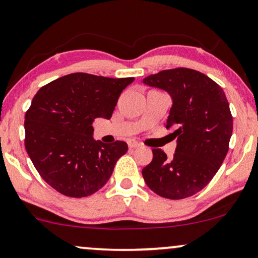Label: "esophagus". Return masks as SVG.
I'll return each mask as SVG.
<instances>
[{"instance_id": "obj_1", "label": "esophagus", "mask_w": 258, "mask_h": 258, "mask_svg": "<svg viewBox=\"0 0 258 258\" xmlns=\"http://www.w3.org/2000/svg\"><path fill=\"white\" fill-rule=\"evenodd\" d=\"M128 146H129V148L132 149V148H137V147L140 146V143L136 141V140H129L128 141Z\"/></svg>"}]
</instances>
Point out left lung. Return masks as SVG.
Returning a JSON list of instances; mask_svg holds the SVG:
<instances>
[{
    "instance_id": "obj_1",
    "label": "left lung",
    "mask_w": 258,
    "mask_h": 258,
    "mask_svg": "<svg viewBox=\"0 0 258 258\" xmlns=\"http://www.w3.org/2000/svg\"><path fill=\"white\" fill-rule=\"evenodd\" d=\"M143 83L172 96L166 128H173V139H178L170 159L163 150L153 149L143 179L163 198L195 196L216 175L229 150L233 121L225 93L215 80L186 68L163 70Z\"/></svg>"
}]
</instances>
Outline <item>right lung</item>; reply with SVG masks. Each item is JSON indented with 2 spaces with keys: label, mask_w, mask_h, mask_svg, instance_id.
Returning a JSON list of instances; mask_svg holds the SVG:
<instances>
[{
  "label": "right lung",
  "mask_w": 258,
  "mask_h": 258,
  "mask_svg": "<svg viewBox=\"0 0 258 258\" xmlns=\"http://www.w3.org/2000/svg\"><path fill=\"white\" fill-rule=\"evenodd\" d=\"M129 78L77 72L36 92L25 116V147L41 178L71 198L91 196L108 182L128 145L92 137V121L110 119Z\"/></svg>",
  "instance_id": "add662e5"
}]
</instances>
